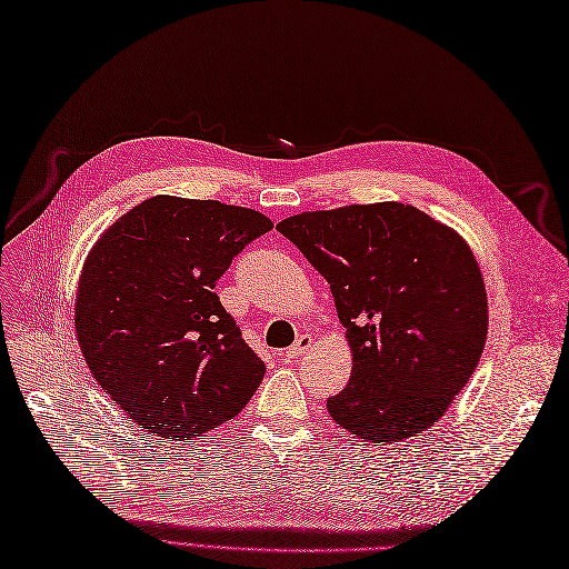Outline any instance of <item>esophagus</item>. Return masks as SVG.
Here are the masks:
<instances>
[{
  "label": "esophagus",
  "instance_id": "34e87169",
  "mask_svg": "<svg viewBox=\"0 0 569 569\" xmlns=\"http://www.w3.org/2000/svg\"><path fill=\"white\" fill-rule=\"evenodd\" d=\"M311 342H313L311 336H299L297 342L292 345V348H289V350L282 355L284 362H295V359H299L303 352H307V350L311 348Z\"/></svg>",
  "mask_w": 569,
  "mask_h": 569
}]
</instances>
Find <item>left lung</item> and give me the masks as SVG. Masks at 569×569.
Wrapping results in <instances>:
<instances>
[{
	"mask_svg": "<svg viewBox=\"0 0 569 569\" xmlns=\"http://www.w3.org/2000/svg\"><path fill=\"white\" fill-rule=\"evenodd\" d=\"M277 231L326 277L352 350L330 418L377 447L432 427L488 338V295L468 243L403 202L303 212Z\"/></svg>",
	"mask_w": 569,
	"mask_h": 569,
	"instance_id": "8db88e82",
	"label": "left lung"
}]
</instances>
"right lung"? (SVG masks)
Instances as JSON below:
<instances>
[{"label": "right lung", "mask_w": 569, "mask_h": 569, "mask_svg": "<svg viewBox=\"0 0 569 569\" xmlns=\"http://www.w3.org/2000/svg\"><path fill=\"white\" fill-rule=\"evenodd\" d=\"M270 229L246 207L157 196L91 248L74 307L79 348L101 389L147 432L202 437L253 398L266 365L214 287Z\"/></svg>", "instance_id": "add662e5"}]
</instances>
